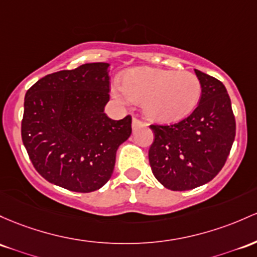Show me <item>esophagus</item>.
<instances>
[{"label":"esophagus","mask_w":257,"mask_h":257,"mask_svg":"<svg viewBox=\"0 0 257 257\" xmlns=\"http://www.w3.org/2000/svg\"><path fill=\"white\" fill-rule=\"evenodd\" d=\"M144 125H146V124L144 123L143 120H140L139 118H137V117H133V123H132V126H133L134 131L137 128H139V126H144Z\"/></svg>","instance_id":"1"}]
</instances>
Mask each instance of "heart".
<instances>
[{
	"mask_svg": "<svg viewBox=\"0 0 257 257\" xmlns=\"http://www.w3.org/2000/svg\"><path fill=\"white\" fill-rule=\"evenodd\" d=\"M202 87L194 73L140 67L126 70L122 85L113 87L118 100L142 102L144 114L157 122H174L195 108Z\"/></svg>",
	"mask_w": 257,
	"mask_h": 257,
	"instance_id": "obj_1",
	"label": "heart"
}]
</instances>
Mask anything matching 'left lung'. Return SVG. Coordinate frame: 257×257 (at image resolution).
<instances>
[{
    "mask_svg": "<svg viewBox=\"0 0 257 257\" xmlns=\"http://www.w3.org/2000/svg\"><path fill=\"white\" fill-rule=\"evenodd\" d=\"M202 92L188 117L170 125L151 124L149 150L154 176L163 187L184 191L204 185L222 170L235 138V118L227 89L195 69Z\"/></svg>",
    "mask_w": 257,
    "mask_h": 257,
    "instance_id": "left-lung-1",
    "label": "left lung"
}]
</instances>
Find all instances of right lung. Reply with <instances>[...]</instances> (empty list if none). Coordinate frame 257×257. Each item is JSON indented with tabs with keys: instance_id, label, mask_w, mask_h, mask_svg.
I'll return each instance as SVG.
<instances>
[{
	"instance_id": "1",
	"label": "right lung",
	"mask_w": 257,
	"mask_h": 257,
	"mask_svg": "<svg viewBox=\"0 0 257 257\" xmlns=\"http://www.w3.org/2000/svg\"><path fill=\"white\" fill-rule=\"evenodd\" d=\"M108 63H86L41 78L24 98L22 140L35 170L47 182L91 193L113 173L115 152L132 134V117L113 120Z\"/></svg>"
}]
</instances>
